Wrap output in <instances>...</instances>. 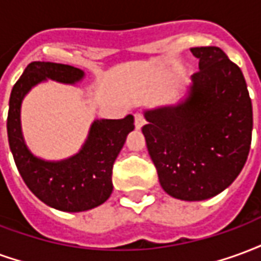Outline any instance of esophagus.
<instances>
[{
	"mask_svg": "<svg viewBox=\"0 0 261 261\" xmlns=\"http://www.w3.org/2000/svg\"><path fill=\"white\" fill-rule=\"evenodd\" d=\"M144 124H145V120H144V117H142V114H140V113L134 114V125H136L137 130L142 128V127H144Z\"/></svg>",
	"mask_w": 261,
	"mask_h": 261,
	"instance_id": "esophagus-1",
	"label": "esophagus"
}]
</instances>
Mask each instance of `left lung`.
<instances>
[{"mask_svg":"<svg viewBox=\"0 0 261 261\" xmlns=\"http://www.w3.org/2000/svg\"><path fill=\"white\" fill-rule=\"evenodd\" d=\"M198 59L186 95L144 110L142 134L165 192L201 201L224 192L246 164L252 100L241 68L215 46L190 48Z\"/></svg>","mask_w":261,"mask_h":261,"instance_id":"1","label":"left lung"}]
</instances>
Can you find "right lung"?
Here are the masks:
<instances>
[{"instance_id": "add662e5", "label": "right lung", "mask_w": 261, "mask_h": 261, "mask_svg": "<svg viewBox=\"0 0 261 261\" xmlns=\"http://www.w3.org/2000/svg\"><path fill=\"white\" fill-rule=\"evenodd\" d=\"M84 78L85 72L72 65L35 61L26 67L9 97L7 131L15 165L40 201L65 213L92 210L110 197L113 164L128 133L134 130V117L127 114L119 120H95L78 152L60 161H47L36 156L26 145L20 108L32 88L42 82L51 80L75 85Z\"/></svg>"}]
</instances>
